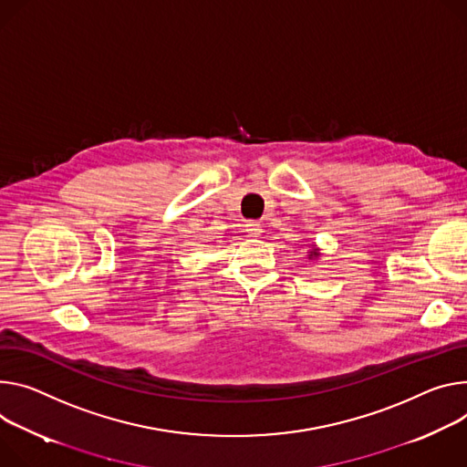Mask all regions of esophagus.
<instances>
[{"label": "esophagus", "mask_w": 467, "mask_h": 467, "mask_svg": "<svg viewBox=\"0 0 467 467\" xmlns=\"http://www.w3.org/2000/svg\"><path fill=\"white\" fill-rule=\"evenodd\" d=\"M245 233H247L249 236H261V233H263L261 223H259V222H247V223H245Z\"/></svg>", "instance_id": "obj_1"}]
</instances>
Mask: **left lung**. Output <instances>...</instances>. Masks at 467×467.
<instances>
[{
  "instance_id": "left-lung-1",
  "label": "left lung",
  "mask_w": 467,
  "mask_h": 467,
  "mask_svg": "<svg viewBox=\"0 0 467 467\" xmlns=\"http://www.w3.org/2000/svg\"><path fill=\"white\" fill-rule=\"evenodd\" d=\"M320 255V253H318V249H313V251H309V259L313 261V259H317Z\"/></svg>"
}]
</instances>
